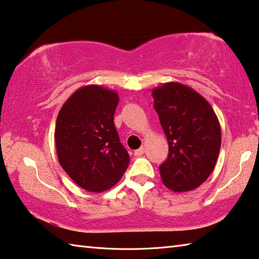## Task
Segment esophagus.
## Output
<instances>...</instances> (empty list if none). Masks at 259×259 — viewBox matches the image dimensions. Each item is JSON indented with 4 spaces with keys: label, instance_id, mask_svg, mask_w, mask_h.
<instances>
[{
    "label": "esophagus",
    "instance_id": "34e87169",
    "mask_svg": "<svg viewBox=\"0 0 259 259\" xmlns=\"http://www.w3.org/2000/svg\"><path fill=\"white\" fill-rule=\"evenodd\" d=\"M144 152H145V150H144V147H139L138 150H136L135 151V155H136V157H141V155H143L144 154Z\"/></svg>",
    "mask_w": 259,
    "mask_h": 259
}]
</instances>
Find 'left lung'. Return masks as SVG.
<instances>
[{"label": "left lung", "instance_id": "1", "mask_svg": "<svg viewBox=\"0 0 259 259\" xmlns=\"http://www.w3.org/2000/svg\"><path fill=\"white\" fill-rule=\"evenodd\" d=\"M152 97L169 146L159 167L162 183L175 192L194 190L214 169L221 146L218 117L205 98L181 83L160 85Z\"/></svg>", "mask_w": 259, "mask_h": 259}]
</instances>
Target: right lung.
<instances>
[{
  "instance_id": "right-lung-1",
  "label": "right lung",
  "mask_w": 259,
  "mask_h": 259,
  "mask_svg": "<svg viewBox=\"0 0 259 259\" xmlns=\"http://www.w3.org/2000/svg\"><path fill=\"white\" fill-rule=\"evenodd\" d=\"M118 94L100 85L78 89L56 118L55 145L60 165L71 180L90 192L114 187L130 157L114 125Z\"/></svg>"
}]
</instances>
